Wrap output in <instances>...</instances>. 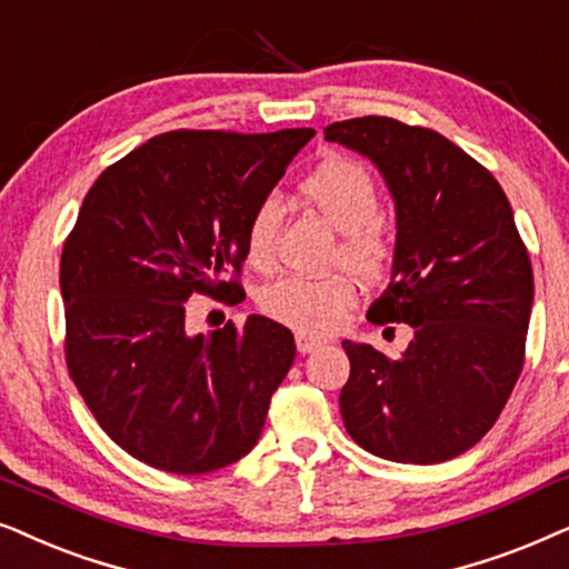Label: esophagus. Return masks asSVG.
I'll return each instance as SVG.
<instances>
[{
    "instance_id": "34e87169",
    "label": "esophagus",
    "mask_w": 569,
    "mask_h": 569,
    "mask_svg": "<svg viewBox=\"0 0 569 569\" xmlns=\"http://www.w3.org/2000/svg\"><path fill=\"white\" fill-rule=\"evenodd\" d=\"M322 346V340H317V338H309V336H297V348H299V353H312L315 348H320Z\"/></svg>"
}]
</instances>
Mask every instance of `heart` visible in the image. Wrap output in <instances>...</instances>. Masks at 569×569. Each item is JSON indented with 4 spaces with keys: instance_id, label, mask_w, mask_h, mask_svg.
I'll return each mask as SVG.
<instances>
[{
    "instance_id": "1",
    "label": "heart",
    "mask_w": 569,
    "mask_h": 569,
    "mask_svg": "<svg viewBox=\"0 0 569 569\" xmlns=\"http://www.w3.org/2000/svg\"><path fill=\"white\" fill-rule=\"evenodd\" d=\"M299 192L340 231L336 262L359 278L377 280L388 272L396 239L380 221V187L367 166L346 156L317 163L299 181ZM280 233V206L264 197L244 223V257L252 268H270ZM356 301V286L346 276H286L264 286L257 307L278 325L301 336H328L343 322Z\"/></svg>"
}]
</instances>
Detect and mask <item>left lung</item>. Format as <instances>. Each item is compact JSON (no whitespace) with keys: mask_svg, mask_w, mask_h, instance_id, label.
<instances>
[{"mask_svg":"<svg viewBox=\"0 0 569 569\" xmlns=\"http://www.w3.org/2000/svg\"><path fill=\"white\" fill-rule=\"evenodd\" d=\"M382 171L398 213L392 280L369 309L413 340L388 359L343 340L340 413L356 445L396 463L471 450L502 413L526 363L533 268L499 181L456 142L390 117L325 127Z\"/></svg>","mask_w":569,"mask_h":569,"instance_id":"left-lung-1","label":"left lung"}]
</instances>
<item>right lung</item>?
Wrapping results in <instances>:
<instances>
[{"label": "right lung", "instance_id": "add662e5", "mask_svg": "<svg viewBox=\"0 0 569 569\" xmlns=\"http://www.w3.org/2000/svg\"><path fill=\"white\" fill-rule=\"evenodd\" d=\"M315 130H173L111 163L82 200L59 262L64 359L121 450L166 473L237 463L262 435L297 346L252 315L189 336L184 305L244 297V223Z\"/></svg>", "mask_w": 569, "mask_h": 569}]
</instances>
